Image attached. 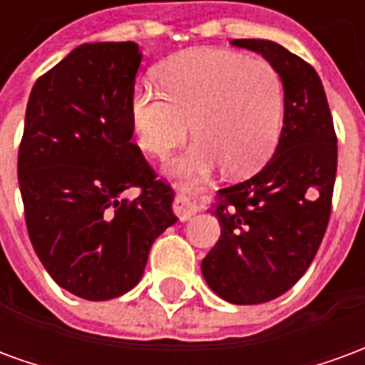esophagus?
<instances>
[{"label": "esophagus", "mask_w": 365, "mask_h": 365, "mask_svg": "<svg viewBox=\"0 0 365 365\" xmlns=\"http://www.w3.org/2000/svg\"><path fill=\"white\" fill-rule=\"evenodd\" d=\"M178 187V197L174 201V213L180 221H187L199 211L197 199H195V185L191 182L175 183Z\"/></svg>", "instance_id": "1"}]
</instances>
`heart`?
<instances>
[{"label":"heart","instance_id":"b5f03b06","mask_svg":"<svg viewBox=\"0 0 365 365\" xmlns=\"http://www.w3.org/2000/svg\"><path fill=\"white\" fill-rule=\"evenodd\" d=\"M160 91L136 88L128 101L136 143L166 156L191 133L197 136L180 168L207 172L225 164L250 174L268 158L283 120V82L264 58L219 48H190L158 66Z\"/></svg>","mask_w":365,"mask_h":365}]
</instances>
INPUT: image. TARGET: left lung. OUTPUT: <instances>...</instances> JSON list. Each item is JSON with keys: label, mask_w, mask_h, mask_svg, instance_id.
<instances>
[{"label": "left lung", "mask_w": 365, "mask_h": 365, "mask_svg": "<svg viewBox=\"0 0 365 365\" xmlns=\"http://www.w3.org/2000/svg\"><path fill=\"white\" fill-rule=\"evenodd\" d=\"M283 82V127L258 174L219 190L211 213L221 238L201 262L209 287L235 305L279 297L301 279L329 227L336 180V133L321 78L282 44L237 38Z\"/></svg>", "instance_id": "1"}]
</instances>
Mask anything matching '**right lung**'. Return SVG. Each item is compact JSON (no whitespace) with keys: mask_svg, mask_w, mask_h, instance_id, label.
Instances as JSON below:
<instances>
[{"mask_svg":"<svg viewBox=\"0 0 365 365\" xmlns=\"http://www.w3.org/2000/svg\"><path fill=\"white\" fill-rule=\"evenodd\" d=\"M135 43L82 44L33 86L17 175L29 238L60 287L107 301L140 282L174 191L133 136ZM130 187L135 200L120 197Z\"/></svg>","mask_w":365,"mask_h":365,"instance_id":"obj_1","label":"right lung"}]
</instances>
